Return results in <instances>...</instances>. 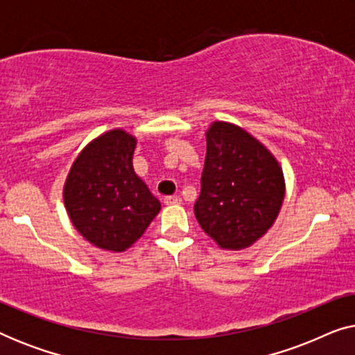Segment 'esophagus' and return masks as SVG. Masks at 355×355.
I'll use <instances>...</instances> for the list:
<instances>
[{
    "mask_svg": "<svg viewBox=\"0 0 355 355\" xmlns=\"http://www.w3.org/2000/svg\"><path fill=\"white\" fill-rule=\"evenodd\" d=\"M182 200H181V197L179 196H166L164 197V203H166V205H176V203H181Z\"/></svg>",
    "mask_w": 355,
    "mask_h": 355,
    "instance_id": "34e87169",
    "label": "esophagus"
}]
</instances>
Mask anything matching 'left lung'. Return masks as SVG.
Masks as SVG:
<instances>
[{
    "label": "left lung",
    "mask_w": 355,
    "mask_h": 355,
    "mask_svg": "<svg viewBox=\"0 0 355 355\" xmlns=\"http://www.w3.org/2000/svg\"><path fill=\"white\" fill-rule=\"evenodd\" d=\"M283 198V171L273 155L237 125L213 123L193 205L202 230L223 249H245L270 230Z\"/></svg>",
    "instance_id": "left-lung-1"
}]
</instances>
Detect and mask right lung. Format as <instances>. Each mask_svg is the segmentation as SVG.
I'll return each instance as SVG.
<instances>
[{
    "instance_id": "add662e5",
    "label": "right lung",
    "mask_w": 355,
    "mask_h": 355,
    "mask_svg": "<svg viewBox=\"0 0 355 355\" xmlns=\"http://www.w3.org/2000/svg\"><path fill=\"white\" fill-rule=\"evenodd\" d=\"M135 144L121 129L105 132L82 150L66 179L62 196L72 225L100 249H129L162 208L134 171Z\"/></svg>"
}]
</instances>
